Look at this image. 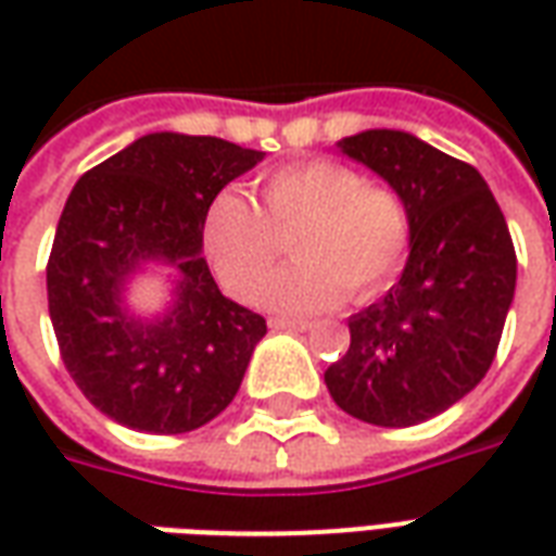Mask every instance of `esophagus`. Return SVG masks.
Segmentation results:
<instances>
[{
  "label": "esophagus",
  "instance_id": "obj_1",
  "mask_svg": "<svg viewBox=\"0 0 556 556\" xmlns=\"http://www.w3.org/2000/svg\"><path fill=\"white\" fill-rule=\"evenodd\" d=\"M274 330H309V321H294V318H270Z\"/></svg>",
  "mask_w": 556,
  "mask_h": 556
}]
</instances>
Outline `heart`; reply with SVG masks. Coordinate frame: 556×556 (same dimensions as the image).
Instances as JSON below:
<instances>
[{"label": "heart", "mask_w": 556, "mask_h": 556, "mask_svg": "<svg viewBox=\"0 0 556 556\" xmlns=\"http://www.w3.org/2000/svg\"><path fill=\"white\" fill-rule=\"evenodd\" d=\"M292 239L299 262L267 287L265 306L313 315L337 306L345 289L366 301L396 277L408 253V207L396 190L366 184L337 160H306L277 169L262 187V211L238 193H223L205 219V253L219 282L241 301H258Z\"/></svg>", "instance_id": "1"}]
</instances>
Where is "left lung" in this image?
<instances>
[{"label": "left lung", "mask_w": 556, "mask_h": 556, "mask_svg": "<svg viewBox=\"0 0 556 556\" xmlns=\"http://www.w3.org/2000/svg\"><path fill=\"white\" fill-rule=\"evenodd\" d=\"M408 207V262L393 289L349 318L351 345L325 384L351 417L402 429L453 408L485 378L515 298V247L473 166L405 130L339 139Z\"/></svg>", "instance_id": "1"}]
</instances>
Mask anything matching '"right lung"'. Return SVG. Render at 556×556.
Here are the masks:
<instances>
[{"label": "right lung", "instance_id": "add662e5", "mask_svg": "<svg viewBox=\"0 0 556 556\" xmlns=\"http://www.w3.org/2000/svg\"><path fill=\"white\" fill-rule=\"evenodd\" d=\"M265 151L217 137L146 134L67 195L47 265V301L67 372L127 429L181 434L229 408L262 315L229 301L202 255L207 207ZM163 266L170 298L137 314L132 279Z\"/></svg>", "mask_w": 556, "mask_h": 556}]
</instances>
